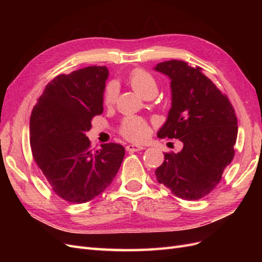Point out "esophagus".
<instances>
[{"instance_id": "1", "label": "esophagus", "mask_w": 262, "mask_h": 262, "mask_svg": "<svg viewBox=\"0 0 262 262\" xmlns=\"http://www.w3.org/2000/svg\"><path fill=\"white\" fill-rule=\"evenodd\" d=\"M125 149L128 150V152H139L141 149H144V147L138 144H129L125 146Z\"/></svg>"}]
</instances>
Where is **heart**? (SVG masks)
Listing matches in <instances>:
<instances>
[{"mask_svg": "<svg viewBox=\"0 0 262 262\" xmlns=\"http://www.w3.org/2000/svg\"><path fill=\"white\" fill-rule=\"evenodd\" d=\"M129 84L132 90L141 95L142 97H146L148 95H156L157 93V83L155 78L147 73L146 71L137 69L132 71L129 76ZM118 95L117 87L115 84L107 85L104 92V105L112 106L115 104ZM148 125L142 118L139 117H128L125 118L122 124L120 132L122 136L131 141H142L144 140L148 134Z\"/></svg>", "mask_w": 262, "mask_h": 262, "instance_id": "heart-1", "label": "heart"}]
</instances>
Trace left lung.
<instances>
[{"label":"left lung","mask_w":262,"mask_h":262,"mask_svg":"<svg viewBox=\"0 0 262 262\" xmlns=\"http://www.w3.org/2000/svg\"><path fill=\"white\" fill-rule=\"evenodd\" d=\"M170 80L171 107L158 138L179 139L178 153H165L157 181L185 200H198L217 186L234 157L237 118L228 98L200 68L178 60L154 68Z\"/></svg>","instance_id":"1"}]
</instances>
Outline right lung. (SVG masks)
Instances as JSON below:
<instances>
[{"mask_svg": "<svg viewBox=\"0 0 262 262\" xmlns=\"http://www.w3.org/2000/svg\"><path fill=\"white\" fill-rule=\"evenodd\" d=\"M109 71L89 67L61 74L46 86L30 117L34 160L53 191L72 203H84L112 184L124 157L121 144L92 150L86 132L104 110Z\"/></svg>", "mask_w": 262, "mask_h": 262, "instance_id": "1", "label": "right lung"}]
</instances>
